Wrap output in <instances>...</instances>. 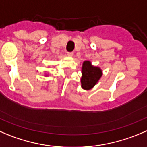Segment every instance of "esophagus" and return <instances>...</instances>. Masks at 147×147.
I'll return each instance as SVG.
<instances>
[{"label": "esophagus", "instance_id": "obj_1", "mask_svg": "<svg viewBox=\"0 0 147 147\" xmlns=\"http://www.w3.org/2000/svg\"><path fill=\"white\" fill-rule=\"evenodd\" d=\"M73 55H74V53H73L72 52H68L67 53V55L68 56H73Z\"/></svg>", "mask_w": 147, "mask_h": 147}]
</instances>
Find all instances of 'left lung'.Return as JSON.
<instances>
[{
	"instance_id": "left-lung-1",
	"label": "left lung",
	"mask_w": 147,
	"mask_h": 147,
	"mask_svg": "<svg viewBox=\"0 0 147 147\" xmlns=\"http://www.w3.org/2000/svg\"><path fill=\"white\" fill-rule=\"evenodd\" d=\"M102 75V71L99 67L93 66L90 61H84L82 65V87L86 90L91 89L97 83Z\"/></svg>"
}]
</instances>
